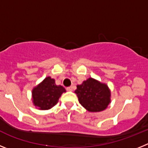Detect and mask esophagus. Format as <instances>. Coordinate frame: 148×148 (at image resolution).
I'll use <instances>...</instances> for the list:
<instances>
[{"instance_id": "esophagus-1", "label": "esophagus", "mask_w": 148, "mask_h": 148, "mask_svg": "<svg viewBox=\"0 0 148 148\" xmlns=\"http://www.w3.org/2000/svg\"><path fill=\"white\" fill-rule=\"evenodd\" d=\"M73 86H70V87H66V90H67V91H73Z\"/></svg>"}]
</instances>
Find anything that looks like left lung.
Masks as SVG:
<instances>
[{"label": "left lung", "mask_w": 148, "mask_h": 148, "mask_svg": "<svg viewBox=\"0 0 148 148\" xmlns=\"http://www.w3.org/2000/svg\"><path fill=\"white\" fill-rule=\"evenodd\" d=\"M75 92L79 103L89 112H100L110 103V90L105 84L89 78L80 85Z\"/></svg>", "instance_id": "8db88e82"}]
</instances>
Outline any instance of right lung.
<instances>
[{"label": "right lung", "instance_id": "1", "mask_svg": "<svg viewBox=\"0 0 148 148\" xmlns=\"http://www.w3.org/2000/svg\"><path fill=\"white\" fill-rule=\"evenodd\" d=\"M65 92L64 87L56 85L55 79L47 77L32 90V101L39 110H49L58 103L61 94Z\"/></svg>", "mask_w": 148, "mask_h": 148}]
</instances>
